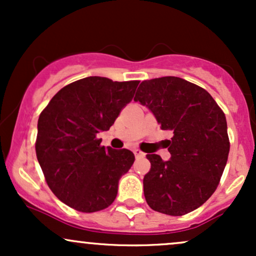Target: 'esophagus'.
<instances>
[{"instance_id": "34e87169", "label": "esophagus", "mask_w": 256, "mask_h": 256, "mask_svg": "<svg viewBox=\"0 0 256 256\" xmlns=\"http://www.w3.org/2000/svg\"><path fill=\"white\" fill-rule=\"evenodd\" d=\"M134 154L136 158H143L146 156V152H143L142 150H140V149H134Z\"/></svg>"}]
</instances>
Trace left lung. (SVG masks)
<instances>
[{"label": "left lung", "instance_id": "left-lung-1", "mask_svg": "<svg viewBox=\"0 0 256 256\" xmlns=\"http://www.w3.org/2000/svg\"><path fill=\"white\" fill-rule=\"evenodd\" d=\"M134 101L154 113L161 130L173 132L168 161L146 155V204L173 216L192 212L216 192L228 162L230 140L224 112L204 88L178 77L142 82Z\"/></svg>", "mask_w": 256, "mask_h": 256}]
</instances>
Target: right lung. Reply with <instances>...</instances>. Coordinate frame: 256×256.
<instances>
[{
	"mask_svg": "<svg viewBox=\"0 0 256 256\" xmlns=\"http://www.w3.org/2000/svg\"><path fill=\"white\" fill-rule=\"evenodd\" d=\"M138 84L79 79L58 91L40 113L37 160L54 195L73 210L98 212L116 200L119 179L131 168L134 155L128 149L104 148L98 134L110 130Z\"/></svg>",
	"mask_w": 256,
	"mask_h": 256,
	"instance_id": "obj_1",
	"label": "right lung"
}]
</instances>
